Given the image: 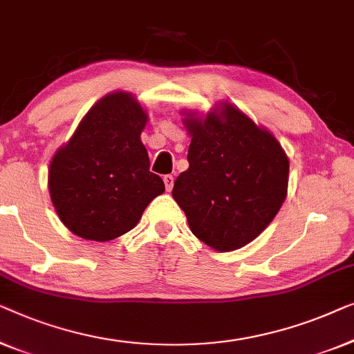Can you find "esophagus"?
Returning <instances> with one entry per match:
<instances>
[{"label": "esophagus", "mask_w": 354, "mask_h": 354, "mask_svg": "<svg viewBox=\"0 0 354 354\" xmlns=\"http://www.w3.org/2000/svg\"><path fill=\"white\" fill-rule=\"evenodd\" d=\"M173 181H175V178H173L171 175L163 176V183H165V187H167L168 192H170L171 189H173Z\"/></svg>", "instance_id": "esophagus-1"}]
</instances>
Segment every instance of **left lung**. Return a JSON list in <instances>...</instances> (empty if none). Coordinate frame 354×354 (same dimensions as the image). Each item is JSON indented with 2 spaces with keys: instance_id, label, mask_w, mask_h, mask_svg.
<instances>
[{
  "instance_id": "obj_1",
  "label": "left lung",
  "mask_w": 354,
  "mask_h": 354,
  "mask_svg": "<svg viewBox=\"0 0 354 354\" xmlns=\"http://www.w3.org/2000/svg\"><path fill=\"white\" fill-rule=\"evenodd\" d=\"M189 168L173 198L194 236L218 252L237 250L265 231L287 196L288 158L277 139L223 102L205 118L186 112Z\"/></svg>"
}]
</instances>
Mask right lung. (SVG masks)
<instances>
[{
  "instance_id": "1",
  "label": "right lung",
  "mask_w": 354,
  "mask_h": 354,
  "mask_svg": "<svg viewBox=\"0 0 354 354\" xmlns=\"http://www.w3.org/2000/svg\"><path fill=\"white\" fill-rule=\"evenodd\" d=\"M147 113L129 93L94 104L73 136L54 153L48 187L59 218L75 236L107 242L131 231L165 191L149 171L141 142Z\"/></svg>"
}]
</instances>
